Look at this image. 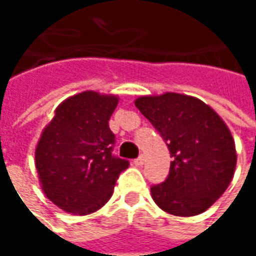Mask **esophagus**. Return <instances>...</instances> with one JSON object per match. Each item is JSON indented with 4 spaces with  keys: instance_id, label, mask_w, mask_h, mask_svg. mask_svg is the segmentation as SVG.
<instances>
[{
    "instance_id": "obj_1",
    "label": "esophagus",
    "mask_w": 256,
    "mask_h": 256,
    "mask_svg": "<svg viewBox=\"0 0 256 256\" xmlns=\"http://www.w3.org/2000/svg\"><path fill=\"white\" fill-rule=\"evenodd\" d=\"M144 160H146V159H144V155H140L138 158L134 159V164H136L137 166H141V165H144Z\"/></svg>"
}]
</instances>
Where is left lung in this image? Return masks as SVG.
Listing matches in <instances>:
<instances>
[{"label":"left lung","mask_w":256,"mask_h":256,"mask_svg":"<svg viewBox=\"0 0 256 256\" xmlns=\"http://www.w3.org/2000/svg\"><path fill=\"white\" fill-rule=\"evenodd\" d=\"M134 104L170 152L168 178L151 187L155 204L170 215L202 214L233 178L237 155L230 130L198 98L166 92Z\"/></svg>","instance_id":"1"}]
</instances>
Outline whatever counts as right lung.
Segmentation results:
<instances>
[{
    "instance_id": "right-lung-1",
    "label": "right lung",
    "mask_w": 256,
    "mask_h": 256,
    "mask_svg": "<svg viewBox=\"0 0 256 256\" xmlns=\"http://www.w3.org/2000/svg\"><path fill=\"white\" fill-rule=\"evenodd\" d=\"M114 96L84 91L60 104L36 148L44 194L69 214H92L112 196L128 159L114 155Z\"/></svg>"
}]
</instances>
